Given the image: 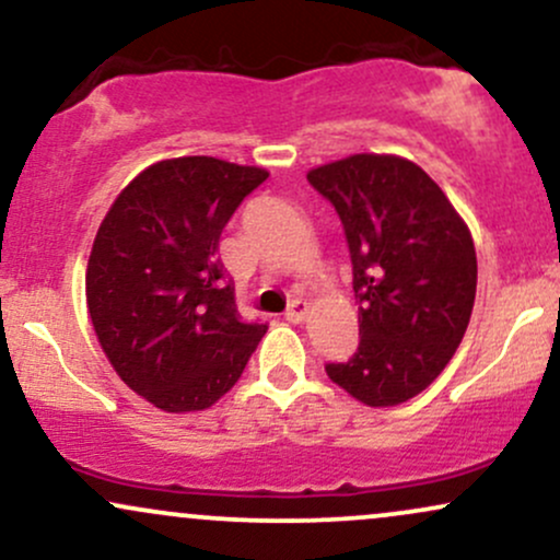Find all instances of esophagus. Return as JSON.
Returning a JSON list of instances; mask_svg holds the SVG:
<instances>
[{
	"label": "esophagus",
	"mask_w": 560,
	"mask_h": 560,
	"mask_svg": "<svg viewBox=\"0 0 560 560\" xmlns=\"http://www.w3.org/2000/svg\"><path fill=\"white\" fill-rule=\"evenodd\" d=\"M307 313H311V305H307L305 300H294L292 305H289V311L284 313V318L289 324H302V320L307 318Z\"/></svg>",
	"instance_id": "1"
}]
</instances>
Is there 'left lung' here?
Wrapping results in <instances>:
<instances>
[{
    "instance_id": "obj_1",
    "label": "left lung",
    "mask_w": 560,
    "mask_h": 560,
    "mask_svg": "<svg viewBox=\"0 0 560 560\" xmlns=\"http://www.w3.org/2000/svg\"><path fill=\"white\" fill-rule=\"evenodd\" d=\"M337 210L361 300V345L326 374L371 408H392L445 371L477 298L471 231L427 171L361 152L307 171Z\"/></svg>"
}]
</instances>
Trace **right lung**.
I'll use <instances>...</instances> for the list:
<instances>
[{"label":"right lung","instance_id":"obj_1","mask_svg":"<svg viewBox=\"0 0 560 560\" xmlns=\"http://www.w3.org/2000/svg\"><path fill=\"white\" fill-rule=\"evenodd\" d=\"M258 165L191 155L150 165L115 197L86 266V305L107 361L165 413L221 400L266 324H244L215 258Z\"/></svg>","mask_w":560,"mask_h":560}]
</instances>
